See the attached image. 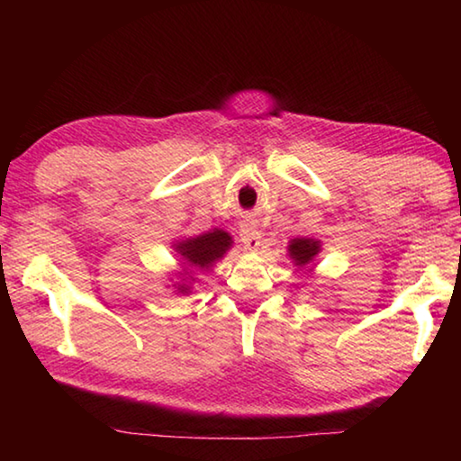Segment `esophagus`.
I'll use <instances>...</instances> for the list:
<instances>
[{
	"mask_svg": "<svg viewBox=\"0 0 461 461\" xmlns=\"http://www.w3.org/2000/svg\"><path fill=\"white\" fill-rule=\"evenodd\" d=\"M240 238H241V241H244V246H246V249H249V252H254V249H258L260 240H262L260 231L256 230L252 223H241Z\"/></svg>",
	"mask_w": 461,
	"mask_h": 461,
	"instance_id": "esophagus-1",
	"label": "esophagus"
}]
</instances>
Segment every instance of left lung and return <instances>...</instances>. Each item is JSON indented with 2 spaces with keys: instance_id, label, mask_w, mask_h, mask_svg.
<instances>
[{
  "instance_id": "obj_1",
  "label": "left lung",
  "mask_w": 461,
  "mask_h": 461,
  "mask_svg": "<svg viewBox=\"0 0 461 461\" xmlns=\"http://www.w3.org/2000/svg\"><path fill=\"white\" fill-rule=\"evenodd\" d=\"M319 249H321V244L317 240L296 238L288 244V256L294 260L296 267H305V264L315 260Z\"/></svg>"
}]
</instances>
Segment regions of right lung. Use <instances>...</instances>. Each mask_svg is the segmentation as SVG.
<instances>
[{"label": "right lung", "instance_id": "1", "mask_svg": "<svg viewBox=\"0 0 461 461\" xmlns=\"http://www.w3.org/2000/svg\"><path fill=\"white\" fill-rule=\"evenodd\" d=\"M231 246V238L228 231L213 230L203 233V236L183 240L176 244V252L183 256L189 267L197 268H209L215 260L223 258V254L228 252ZM178 293H189V286L178 285Z\"/></svg>", "mask_w": 461, "mask_h": 461}]
</instances>
